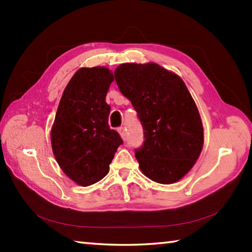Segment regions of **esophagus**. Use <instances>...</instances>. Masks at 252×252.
I'll use <instances>...</instances> for the list:
<instances>
[{
  "instance_id": "1",
  "label": "esophagus",
  "mask_w": 252,
  "mask_h": 252,
  "mask_svg": "<svg viewBox=\"0 0 252 252\" xmlns=\"http://www.w3.org/2000/svg\"><path fill=\"white\" fill-rule=\"evenodd\" d=\"M118 131H119V133H120L121 138L123 140H126V127L125 126H120L118 129Z\"/></svg>"
}]
</instances>
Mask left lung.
Returning <instances> with one entry per match:
<instances>
[{"mask_svg":"<svg viewBox=\"0 0 252 252\" xmlns=\"http://www.w3.org/2000/svg\"><path fill=\"white\" fill-rule=\"evenodd\" d=\"M114 78L143 127V144L134 150L141 171L162 185L179 181L203 146L201 118L185 82L157 63H125Z\"/></svg>","mask_w":252,"mask_h":252,"instance_id":"obj_1","label":"left lung"}]
</instances>
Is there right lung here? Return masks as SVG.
Segmentation results:
<instances>
[{
  "mask_svg": "<svg viewBox=\"0 0 252 252\" xmlns=\"http://www.w3.org/2000/svg\"><path fill=\"white\" fill-rule=\"evenodd\" d=\"M113 74L104 66L81 67L63 91L51 130L57 162L71 180L88 187L108 174L114 153L123 143L109 126L105 96Z\"/></svg>",
  "mask_w": 252,
  "mask_h": 252,
  "instance_id": "right-lung-1",
  "label": "right lung"
}]
</instances>
